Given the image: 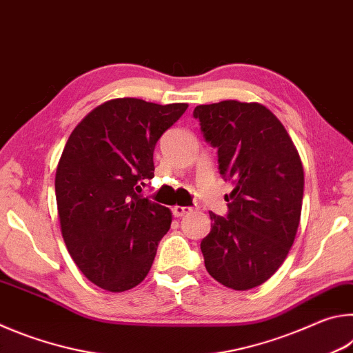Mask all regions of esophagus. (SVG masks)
<instances>
[{
  "mask_svg": "<svg viewBox=\"0 0 353 353\" xmlns=\"http://www.w3.org/2000/svg\"><path fill=\"white\" fill-rule=\"evenodd\" d=\"M191 212L190 207H181V205H176L172 207V214H174L176 218H182L185 214H188Z\"/></svg>",
  "mask_w": 353,
  "mask_h": 353,
  "instance_id": "esophagus-1",
  "label": "esophagus"
}]
</instances>
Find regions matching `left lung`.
I'll return each mask as SVG.
<instances>
[{"label": "left lung", "instance_id": "left-lung-1", "mask_svg": "<svg viewBox=\"0 0 353 353\" xmlns=\"http://www.w3.org/2000/svg\"><path fill=\"white\" fill-rule=\"evenodd\" d=\"M193 117L218 149L219 174L234 183L225 216L210 212L201 241L205 268L227 288L265 283L294 243L303 198L301 157L283 124L265 105L221 101Z\"/></svg>", "mask_w": 353, "mask_h": 353}]
</instances>
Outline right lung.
I'll use <instances>...</instances> for the list:
<instances>
[{"mask_svg": "<svg viewBox=\"0 0 353 353\" xmlns=\"http://www.w3.org/2000/svg\"><path fill=\"white\" fill-rule=\"evenodd\" d=\"M187 104L119 98L77 124L56 171L63 241L90 282L112 292L134 288L151 270L171 225L168 208L140 194L154 177V149Z\"/></svg>", "mask_w": 353, "mask_h": 353, "instance_id": "1", "label": "right lung"}]
</instances>
